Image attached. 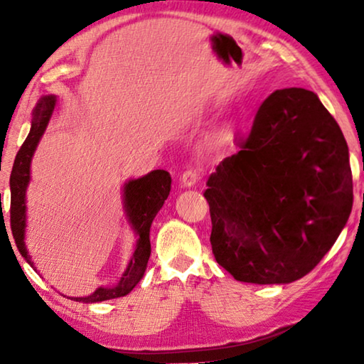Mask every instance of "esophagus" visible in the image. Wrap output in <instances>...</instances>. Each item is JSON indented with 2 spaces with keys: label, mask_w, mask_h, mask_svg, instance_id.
I'll return each mask as SVG.
<instances>
[{
  "label": "esophagus",
  "mask_w": 364,
  "mask_h": 364,
  "mask_svg": "<svg viewBox=\"0 0 364 364\" xmlns=\"http://www.w3.org/2000/svg\"><path fill=\"white\" fill-rule=\"evenodd\" d=\"M199 178H200V171L199 170H197V168H188L181 175V178H180L181 186L183 188H193L194 184L199 181Z\"/></svg>",
  "instance_id": "34e87169"
}]
</instances>
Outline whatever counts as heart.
I'll use <instances>...</instances> for the list:
<instances>
[{
  "label": "heart",
  "mask_w": 364,
  "mask_h": 364,
  "mask_svg": "<svg viewBox=\"0 0 364 364\" xmlns=\"http://www.w3.org/2000/svg\"><path fill=\"white\" fill-rule=\"evenodd\" d=\"M232 136V127L231 125H226L221 128V130L218 132L217 134V143L218 144H225L228 139H230Z\"/></svg>",
  "instance_id": "b5f03b06"
}]
</instances>
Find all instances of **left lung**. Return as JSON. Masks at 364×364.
<instances>
[{
  "instance_id": "left-lung-1",
  "label": "left lung",
  "mask_w": 364,
  "mask_h": 364,
  "mask_svg": "<svg viewBox=\"0 0 364 364\" xmlns=\"http://www.w3.org/2000/svg\"><path fill=\"white\" fill-rule=\"evenodd\" d=\"M207 186L215 260L252 284L304 278L334 245L353 205L347 141L304 88L264 100L241 151Z\"/></svg>"
}]
</instances>
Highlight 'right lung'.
Wrapping results in <instances>:
<instances>
[{"label": "right lung", "mask_w": 364, "mask_h": 364, "mask_svg": "<svg viewBox=\"0 0 364 364\" xmlns=\"http://www.w3.org/2000/svg\"><path fill=\"white\" fill-rule=\"evenodd\" d=\"M58 97L54 95L43 96L36 104L32 114V127L27 139L17 152L14 165L11 171V231L21 255L32 264V257L28 255L26 245V228H27V188L30 183V165L40 139L46 132V127L56 107ZM171 188V176L165 170H154L151 173L128 180L123 184L122 200L127 221L136 236L134 252L123 271L119 282L115 286L97 287L93 294L85 297H69L82 304H97V301L123 297L130 294L134 286L143 279L144 271L151 257L149 231L156 215L167 200ZM35 268V267H33Z\"/></svg>", "instance_id": "obj_1"}]
</instances>
